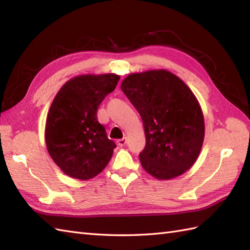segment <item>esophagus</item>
I'll return each instance as SVG.
<instances>
[{"label":"esophagus","instance_id":"esophagus-1","mask_svg":"<svg viewBox=\"0 0 250 250\" xmlns=\"http://www.w3.org/2000/svg\"><path fill=\"white\" fill-rule=\"evenodd\" d=\"M125 144H126V139H125V137H124V139H120V140L117 141V145L120 146V147L125 146Z\"/></svg>","mask_w":250,"mask_h":250}]
</instances>
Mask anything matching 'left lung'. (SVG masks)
I'll use <instances>...</instances> for the list:
<instances>
[{"label":"left lung","instance_id":"obj_1","mask_svg":"<svg viewBox=\"0 0 250 250\" xmlns=\"http://www.w3.org/2000/svg\"><path fill=\"white\" fill-rule=\"evenodd\" d=\"M121 90L139 111L146 145L142 167L157 179L184 174L198 159L204 141V117L195 95L166 70L130 74Z\"/></svg>","mask_w":250,"mask_h":250}]
</instances>
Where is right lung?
<instances>
[{"label":"right lung","instance_id":"1","mask_svg":"<svg viewBox=\"0 0 250 250\" xmlns=\"http://www.w3.org/2000/svg\"><path fill=\"white\" fill-rule=\"evenodd\" d=\"M119 79L116 74L74 77L52 101L46 120V146L52 160L68 176L93 178L113 156L116 144L98 121L97 111Z\"/></svg>","mask_w":250,"mask_h":250}]
</instances>
